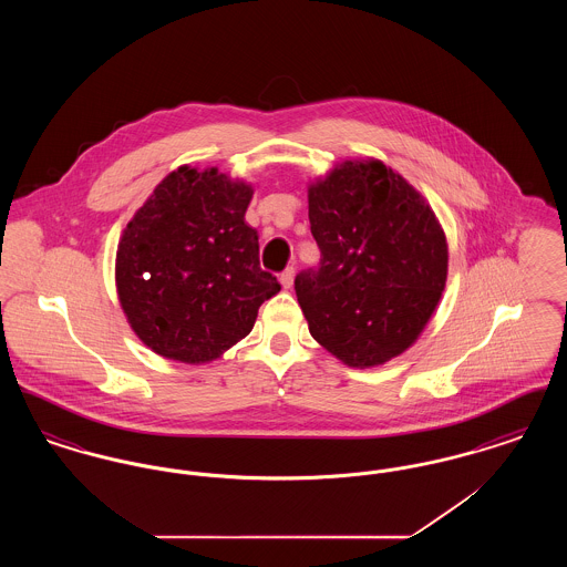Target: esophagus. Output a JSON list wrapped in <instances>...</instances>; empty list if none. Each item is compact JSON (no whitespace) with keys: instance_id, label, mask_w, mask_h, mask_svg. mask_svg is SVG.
<instances>
[{"instance_id":"esophagus-1","label":"esophagus","mask_w":567,"mask_h":567,"mask_svg":"<svg viewBox=\"0 0 567 567\" xmlns=\"http://www.w3.org/2000/svg\"><path fill=\"white\" fill-rule=\"evenodd\" d=\"M293 276H296V270H293V268H287V270L282 271V274L278 276V280H280L282 289H291V287H293Z\"/></svg>"}]
</instances>
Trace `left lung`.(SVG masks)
<instances>
[{
  "instance_id": "left-lung-1",
  "label": "left lung",
  "mask_w": 567,
  "mask_h": 567,
  "mask_svg": "<svg viewBox=\"0 0 567 567\" xmlns=\"http://www.w3.org/2000/svg\"><path fill=\"white\" fill-rule=\"evenodd\" d=\"M308 216L321 266L297 274L296 293L312 338L361 370L408 351L449 274L427 199L380 159H347L308 185Z\"/></svg>"
}]
</instances>
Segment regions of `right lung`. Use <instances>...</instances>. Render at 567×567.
Segmentation results:
<instances>
[{"mask_svg": "<svg viewBox=\"0 0 567 567\" xmlns=\"http://www.w3.org/2000/svg\"><path fill=\"white\" fill-rule=\"evenodd\" d=\"M252 193L218 167L181 165L135 210L118 240L114 280L144 347L208 363L246 338L259 306L280 291L244 220Z\"/></svg>", "mask_w": 567, "mask_h": 567, "instance_id": "obj_1", "label": "right lung"}]
</instances>
